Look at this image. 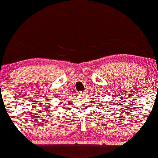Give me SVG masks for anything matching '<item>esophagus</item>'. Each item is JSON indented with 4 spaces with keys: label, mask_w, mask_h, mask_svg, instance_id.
<instances>
[{
    "label": "esophagus",
    "mask_w": 158,
    "mask_h": 158,
    "mask_svg": "<svg viewBox=\"0 0 158 158\" xmlns=\"http://www.w3.org/2000/svg\"><path fill=\"white\" fill-rule=\"evenodd\" d=\"M79 95L81 96V97H82V96H85V92L84 91H81V92H79Z\"/></svg>",
    "instance_id": "obj_1"
}]
</instances>
